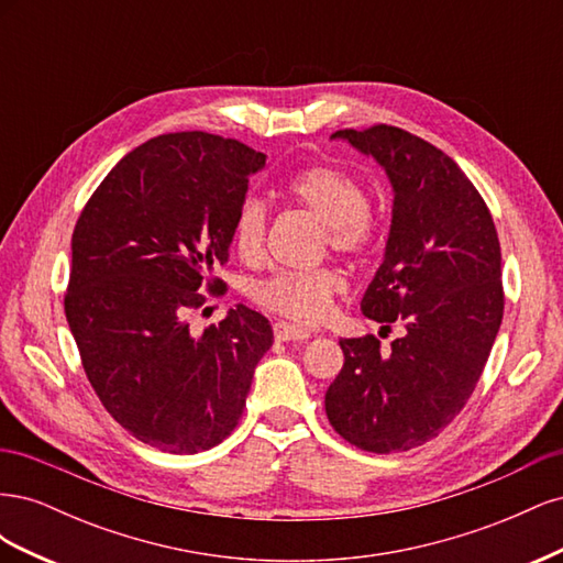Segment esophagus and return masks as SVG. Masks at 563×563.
<instances>
[{
    "label": "esophagus",
    "instance_id": "34e87169",
    "mask_svg": "<svg viewBox=\"0 0 563 563\" xmlns=\"http://www.w3.org/2000/svg\"><path fill=\"white\" fill-rule=\"evenodd\" d=\"M312 333L302 327H296V323H288V321H277L275 323V338L286 343V340H308Z\"/></svg>",
    "mask_w": 563,
    "mask_h": 563
}]
</instances>
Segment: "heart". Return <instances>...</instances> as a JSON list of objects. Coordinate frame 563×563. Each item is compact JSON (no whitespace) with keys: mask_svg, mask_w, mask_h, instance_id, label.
I'll return each mask as SVG.
<instances>
[{"mask_svg":"<svg viewBox=\"0 0 563 563\" xmlns=\"http://www.w3.org/2000/svg\"><path fill=\"white\" fill-rule=\"evenodd\" d=\"M286 190L302 209L317 216L329 232L331 249L340 253H360L371 240L376 225L368 213V195L364 185L338 166L319 164L296 174ZM269 213L261 197H246L236 209L232 223V242L244 261L261 258L267 240ZM345 291V282L331 267L310 272H279L253 288V298L263 308L296 321H321L331 302Z\"/></svg>","mask_w":563,"mask_h":563,"instance_id":"1","label":"heart"}]
</instances>
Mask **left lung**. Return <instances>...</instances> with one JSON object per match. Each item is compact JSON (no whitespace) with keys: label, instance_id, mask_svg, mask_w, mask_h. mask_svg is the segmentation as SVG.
<instances>
[{"label":"left lung","instance_id":"obj_1","mask_svg":"<svg viewBox=\"0 0 563 563\" xmlns=\"http://www.w3.org/2000/svg\"><path fill=\"white\" fill-rule=\"evenodd\" d=\"M331 139L376 159L391 185L385 255L362 312L406 333L389 350L376 335L340 340L345 364L327 416L356 449L408 451L444 430L482 378L505 308L498 232L476 187L428 141L387 124Z\"/></svg>","mask_w":563,"mask_h":563}]
</instances>
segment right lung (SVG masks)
<instances>
[{
  "label": "right lung",
  "mask_w": 563,
  "mask_h": 563,
  "mask_svg": "<svg viewBox=\"0 0 563 563\" xmlns=\"http://www.w3.org/2000/svg\"><path fill=\"white\" fill-rule=\"evenodd\" d=\"M263 152L203 131L157 135L98 185L73 234L65 317L108 413L143 444L192 455L242 418L269 321L236 305L192 335L199 291L223 294L232 223Z\"/></svg>",
  "instance_id": "1"
}]
</instances>
